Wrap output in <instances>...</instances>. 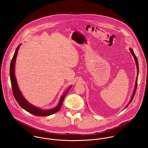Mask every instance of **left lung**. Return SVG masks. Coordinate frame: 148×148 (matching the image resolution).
I'll return each mask as SVG.
<instances>
[{
  "mask_svg": "<svg viewBox=\"0 0 148 148\" xmlns=\"http://www.w3.org/2000/svg\"><path fill=\"white\" fill-rule=\"evenodd\" d=\"M130 51L131 52V53H132V55L133 56V57H134V60H135V62H136V64L137 69V78H136V84H135V87H134V89L133 93V94H132V96L131 99H130V101H129V104H127V105L126 106V107H125L124 109H125V108H127V106H129V105L130 104V103L132 102V101L133 99L134 98V95H135V93H136V89H137V80H138V60H137V57L136 56V55L134 54V52H133V49H131V48H130Z\"/></svg>",
  "mask_w": 148,
  "mask_h": 148,
  "instance_id": "1",
  "label": "left lung"
}]
</instances>
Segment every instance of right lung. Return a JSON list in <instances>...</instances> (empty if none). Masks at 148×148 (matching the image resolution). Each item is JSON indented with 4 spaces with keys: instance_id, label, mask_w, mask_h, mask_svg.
Here are the masks:
<instances>
[{
    "instance_id": "right-lung-1",
    "label": "right lung",
    "mask_w": 148,
    "mask_h": 148,
    "mask_svg": "<svg viewBox=\"0 0 148 148\" xmlns=\"http://www.w3.org/2000/svg\"><path fill=\"white\" fill-rule=\"evenodd\" d=\"M21 45H19L18 46V47L16 49V51L15 52V53L14 55V56L11 60V62L10 64V79H11V86H12V92L14 94V96L16 99V100L17 101L18 103L19 104V106H21L23 109H24V110H25L26 111H27L28 112L35 115V116H49L51 114H52L56 112H57L58 111H59L61 108V106H62V103L64 99L65 96V95H66V93H68V92L69 91V90L70 89V88H71V86H70L67 90L66 91V92L65 93H64L63 95L62 96V97L60 98V101L59 103V104L58 106L50 110H42L41 109H39L35 106H32V104H31L30 103H29L23 96V95H21V92L19 90V88L18 87V85L16 82V79L15 77V61H16V58L18 55V50L19 49V47H21Z\"/></svg>"
}]
</instances>
